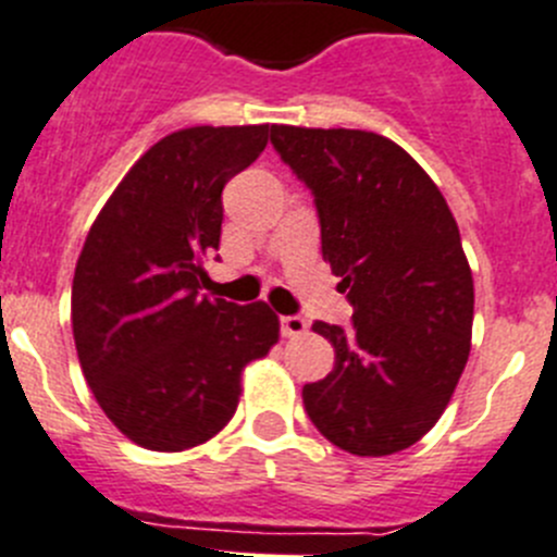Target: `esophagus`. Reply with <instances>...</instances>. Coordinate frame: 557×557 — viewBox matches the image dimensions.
<instances>
[{
	"label": "esophagus",
	"mask_w": 557,
	"mask_h": 557,
	"mask_svg": "<svg viewBox=\"0 0 557 557\" xmlns=\"http://www.w3.org/2000/svg\"><path fill=\"white\" fill-rule=\"evenodd\" d=\"M280 332H283L285 337H299L308 332V321H305L302 315H283V319H280Z\"/></svg>",
	"instance_id": "1"
}]
</instances>
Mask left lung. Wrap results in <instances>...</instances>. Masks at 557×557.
<instances>
[{
	"mask_svg": "<svg viewBox=\"0 0 557 557\" xmlns=\"http://www.w3.org/2000/svg\"><path fill=\"white\" fill-rule=\"evenodd\" d=\"M313 191L321 255L355 308L315 321L335 368L305 384V412L337 448L389 456L431 431L470 357L472 272L443 191L393 139L360 128L272 126Z\"/></svg>",
	"mask_w": 557,
	"mask_h": 557,
	"instance_id": "left-lung-1",
	"label": "left lung"
}]
</instances>
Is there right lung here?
I'll return each mask as SVG.
<instances>
[{"mask_svg":"<svg viewBox=\"0 0 557 557\" xmlns=\"http://www.w3.org/2000/svg\"><path fill=\"white\" fill-rule=\"evenodd\" d=\"M269 126L168 134L134 164L92 222L76 261L71 324L82 373L132 443L195 448L220 434L247 362L269 355L267 302L200 294L220 249L222 189L267 148Z\"/></svg>","mask_w":557,"mask_h":557,"instance_id":"right-lung-1","label":"right lung"}]
</instances>
